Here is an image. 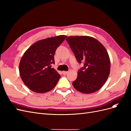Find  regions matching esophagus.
I'll use <instances>...</instances> for the list:
<instances>
[{
	"label": "esophagus",
	"mask_w": 131,
	"mask_h": 131,
	"mask_svg": "<svg viewBox=\"0 0 131 131\" xmlns=\"http://www.w3.org/2000/svg\"><path fill=\"white\" fill-rule=\"evenodd\" d=\"M68 73V71H62V73L63 75H66V74H67V73Z\"/></svg>",
	"instance_id": "esophagus-1"
}]
</instances>
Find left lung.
<instances>
[{
    "instance_id": "8db88e82",
    "label": "left lung",
    "mask_w": 131,
    "mask_h": 131,
    "mask_svg": "<svg viewBox=\"0 0 131 131\" xmlns=\"http://www.w3.org/2000/svg\"><path fill=\"white\" fill-rule=\"evenodd\" d=\"M66 40L78 61L84 62L72 82L73 86L83 93L97 91L107 81L110 72V59L106 49L91 36H69Z\"/></svg>"
}]
</instances>
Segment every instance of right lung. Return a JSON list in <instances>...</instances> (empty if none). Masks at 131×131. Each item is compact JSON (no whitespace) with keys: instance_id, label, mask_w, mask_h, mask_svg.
<instances>
[{"instance_id":"right-lung-1","label":"right lung","mask_w":131,"mask_h":131,"mask_svg":"<svg viewBox=\"0 0 131 131\" xmlns=\"http://www.w3.org/2000/svg\"><path fill=\"white\" fill-rule=\"evenodd\" d=\"M66 37L59 35L39 40L23 54L19 63L20 76L33 92H47L56 85L60 75L51 68V64L55 63L56 50Z\"/></svg>"}]
</instances>
